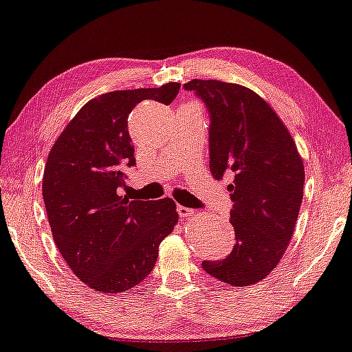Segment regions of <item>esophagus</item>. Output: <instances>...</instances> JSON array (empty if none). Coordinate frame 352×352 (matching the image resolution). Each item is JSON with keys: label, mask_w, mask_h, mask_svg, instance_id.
Instances as JSON below:
<instances>
[{"label": "esophagus", "mask_w": 352, "mask_h": 352, "mask_svg": "<svg viewBox=\"0 0 352 352\" xmlns=\"http://www.w3.org/2000/svg\"><path fill=\"white\" fill-rule=\"evenodd\" d=\"M177 213L182 219H188L190 216L195 214V210L193 208H187V207H182V205H179L177 207Z\"/></svg>", "instance_id": "esophagus-1"}]
</instances>
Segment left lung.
I'll return each mask as SVG.
<instances>
[{
    "mask_svg": "<svg viewBox=\"0 0 352 352\" xmlns=\"http://www.w3.org/2000/svg\"><path fill=\"white\" fill-rule=\"evenodd\" d=\"M210 115V170L228 185L236 243L222 261H204L210 276L234 287L267 277L279 263L299 216L305 170L296 144L274 110L243 85L191 79Z\"/></svg>",
    "mask_w": 352,
    "mask_h": 352,
    "instance_id": "1",
    "label": "left lung"
}]
</instances>
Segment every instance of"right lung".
<instances>
[{
  "label": "right lung",
  "mask_w": 352,
  "mask_h": 352,
  "mask_svg": "<svg viewBox=\"0 0 352 352\" xmlns=\"http://www.w3.org/2000/svg\"><path fill=\"white\" fill-rule=\"evenodd\" d=\"M181 84L118 90L91 99L53 145L43 197L59 253L79 279L102 293H124L153 270L159 245L177 223L176 204L121 195L135 147L129 115L144 99L168 105Z\"/></svg>",
  "instance_id": "add662e5"
}]
</instances>
